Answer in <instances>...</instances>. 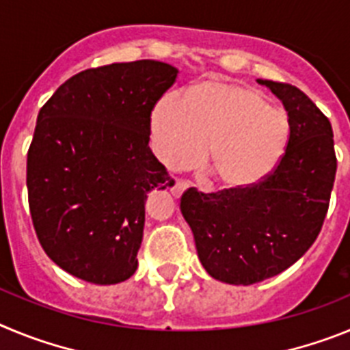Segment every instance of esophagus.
<instances>
[{
	"instance_id": "34e87169",
	"label": "esophagus",
	"mask_w": 350,
	"mask_h": 350,
	"mask_svg": "<svg viewBox=\"0 0 350 350\" xmlns=\"http://www.w3.org/2000/svg\"><path fill=\"white\" fill-rule=\"evenodd\" d=\"M189 182L187 180H182V178H173L172 180V187H170V191H172V194L175 198L182 196V193H184L187 187H189Z\"/></svg>"
}]
</instances>
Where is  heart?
<instances>
[{"label":"heart","instance_id":"obj_1","mask_svg":"<svg viewBox=\"0 0 350 350\" xmlns=\"http://www.w3.org/2000/svg\"><path fill=\"white\" fill-rule=\"evenodd\" d=\"M154 145L166 165L180 168L202 159L228 187H250L282 159L289 138L284 110L254 89L208 80L191 89L184 103L165 96L152 113Z\"/></svg>","mask_w":350,"mask_h":350}]
</instances>
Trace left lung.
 <instances>
[{
    "instance_id": "left-lung-1",
    "label": "left lung",
    "mask_w": 350,
    "mask_h": 350,
    "mask_svg": "<svg viewBox=\"0 0 350 350\" xmlns=\"http://www.w3.org/2000/svg\"><path fill=\"white\" fill-rule=\"evenodd\" d=\"M287 110L289 138L277 168L250 187L202 193L189 187L180 210L213 279L250 286L279 275L323 228L336 173L332 122L298 88L258 80Z\"/></svg>"
}]
</instances>
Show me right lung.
I'll use <instances>...</instances> for the list:
<instances>
[{"label": "right lung", "mask_w": 350, "mask_h": 350, "mask_svg": "<svg viewBox=\"0 0 350 350\" xmlns=\"http://www.w3.org/2000/svg\"><path fill=\"white\" fill-rule=\"evenodd\" d=\"M177 75L150 59L89 68L40 110L31 219L45 254L73 277L110 286L137 271L147 193L173 180L148 147L150 113Z\"/></svg>", "instance_id": "add662e5"}]
</instances>
